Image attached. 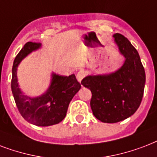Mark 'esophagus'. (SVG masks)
I'll use <instances>...</instances> for the list:
<instances>
[{
  "instance_id": "obj_1",
  "label": "esophagus",
  "mask_w": 157,
  "mask_h": 157,
  "mask_svg": "<svg viewBox=\"0 0 157 157\" xmlns=\"http://www.w3.org/2000/svg\"><path fill=\"white\" fill-rule=\"evenodd\" d=\"M84 77H85L84 70H79L77 74V79L78 80V82H81L82 78H83Z\"/></svg>"
}]
</instances>
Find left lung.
<instances>
[{"mask_svg": "<svg viewBox=\"0 0 157 157\" xmlns=\"http://www.w3.org/2000/svg\"><path fill=\"white\" fill-rule=\"evenodd\" d=\"M124 61L115 72L87 75L82 83L92 92V113L103 123H117L136 112L143 97L145 70L137 50L120 33L113 35Z\"/></svg>", "mask_w": 157, "mask_h": 157, "instance_id": "obj_1", "label": "left lung"}]
</instances>
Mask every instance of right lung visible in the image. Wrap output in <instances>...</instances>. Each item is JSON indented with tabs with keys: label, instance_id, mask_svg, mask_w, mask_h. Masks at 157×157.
<instances>
[{
	"label": "right lung",
	"instance_id": "1",
	"mask_svg": "<svg viewBox=\"0 0 157 157\" xmlns=\"http://www.w3.org/2000/svg\"><path fill=\"white\" fill-rule=\"evenodd\" d=\"M41 43L27 42L17 55L12 68L11 90L19 113L24 120L37 126H51L64 120L70 102L81 85L75 75L62 76L52 73V79L47 91L38 97H29L19 87L17 69L28 55L40 49Z\"/></svg>",
	"mask_w": 157,
	"mask_h": 157
}]
</instances>
